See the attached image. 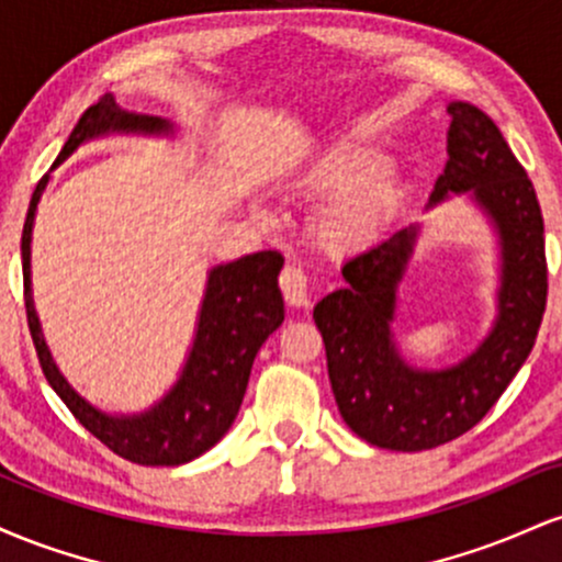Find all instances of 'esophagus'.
Returning a JSON list of instances; mask_svg holds the SVG:
<instances>
[{"instance_id":"1","label":"esophagus","mask_w":562,"mask_h":562,"mask_svg":"<svg viewBox=\"0 0 562 562\" xmlns=\"http://www.w3.org/2000/svg\"><path fill=\"white\" fill-rule=\"evenodd\" d=\"M280 288H282V295H285V301L290 303V306L301 308L308 303L306 274H303V269L295 267V263H288V267L280 272Z\"/></svg>"}]
</instances>
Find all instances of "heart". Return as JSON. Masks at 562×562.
Wrapping results in <instances>:
<instances>
[{
    "label": "heart",
    "instance_id": "b5f03b06",
    "mask_svg": "<svg viewBox=\"0 0 562 562\" xmlns=\"http://www.w3.org/2000/svg\"><path fill=\"white\" fill-rule=\"evenodd\" d=\"M383 166V150L357 139L335 142L303 166L290 182L293 192L303 198L335 192L314 218L319 245L333 254H353L383 235L404 195L402 179Z\"/></svg>",
    "mask_w": 562,
    "mask_h": 562
}]
</instances>
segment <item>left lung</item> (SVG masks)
<instances>
[{
    "mask_svg": "<svg viewBox=\"0 0 562 562\" xmlns=\"http://www.w3.org/2000/svg\"><path fill=\"white\" fill-rule=\"evenodd\" d=\"M447 111L449 160L430 205L470 192L492 218L502 259L492 333L447 370H417L398 357L391 322L417 227L348 259V285L314 306L340 417L367 443L391 451L436 449L479 425L531 353L547 306L544 218L531 179L486 113L470 102H449Z\"/></svg>",
    "mask_w": 562,
    "mask_h": 562,
    "instance_id": "obj_1",
    "label": "left lung"
}]
</instances>
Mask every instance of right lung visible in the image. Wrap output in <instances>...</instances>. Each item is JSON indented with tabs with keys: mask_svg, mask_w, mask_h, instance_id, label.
I'll list each match as a JSON object with an SVG mask.
<instances>
[{
	"mask_svg": "<svg viewBox=\"0 0 562 562\" xmlns=\"http://www.w3.org/2000/svg\"><path fill=\"white\" fill-rule=\"evenodd\" d=\"M171 128L169 121L158 115L124 111L115 105L113 97L105 94L83 111L55 166L63 164L83 142L102 134H169ZM47 182L49 173L42 177L31 195L21 237L25 317L44 378L66 402L70 415L124 460L153 468L184 465L195 460L214 447L235 423L256 353L285 319L282 293L277 288V274L285 259L277 250H259L211 269L192 351L173 389L139 415H105L83 402L60 375L44 344L34 299H31V229H34L38 198Z\"/></svg>",
	"mask_w": 562,
	"mask_h": 562,
	"instance_id": "add662e5",
	"label": "right lung"
}]
</instances>
